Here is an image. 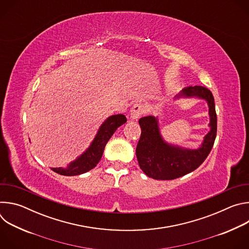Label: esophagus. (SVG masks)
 Segmentation results:
<instances>
[{
  "instance_id": "1",
  "label": "esophagus",
  "mask_w": 249,
  "mask_h": 249,
  "mask_svg": "<svg viewBox=\"0 0 249 249\" xmlns=\"http://www.w3.org/2000/svg\"><path fill=\"white\" fill-rule=\"evenodd\" d=\"M145 113V106L141 103H135L131 109V118L132 120H137Z\"/></svg>"
}]
</instances>
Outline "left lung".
I'll return each instance as SVG.
<instances>
[{
	"mask_svg": "<svg viewBox=\"0 0 249 249\" xmlns=\"http://www.w3.org/2000/svg\"><path fill=\"white\" fill-rule=\"evenodd\" d=\"M179 96H196L208 102L211 130L205 136L199 149L188 150L165 143L160 136L156 117L141 118L139 124L142 132L136 148V156L141 169L154 179L171 180L195 170L207 159L215 143L217 113L211 90L201 86H190L184 88L177 97Z\"/></svg>",
	"mask_w": 249,
	"mask_h": 249,
	"instance_id": "8db88e82",
	"label": "left lung"
}]
</instances>
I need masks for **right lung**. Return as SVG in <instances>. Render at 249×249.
<instances>
[{"label": "right lung", "instance_id": "obj_1", "mask_svg": "<svg viewBox=\"0 0 249 249\" xmlns=\"http://www.w3.org/2000/svg\"><path fill=\"white\" fill-rule=\"evenodd\" d=\"M126 121L127 119L123 114L108 117L100 126L89 148L81 157H79L73 162H71L67 168L52 167V170L61 175L74 176L92 169L100 160L104 148L111 136L114 134L116 129L123 125Z\"/></svg>", "mask_w": 249, "mask_h": 249}]
</instances>
